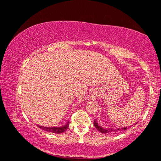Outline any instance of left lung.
<instances>
[{"label":"left lung","instance_id":"obj_1","mask_svg":"<svg viewBox=\"0 0 161 161\" xmlns=\"http://www.w3.org/2000/svg\"><path fill=\"white\" fill-rule=\"evenodd\" d=\"M94 126H95V128L97 129L98 131H100V132H101L103 134H107V133H111V132H116V131H123V130H126V127H124V128H121V129H104L103 128V127L100 126L99 124H97V122L96 120L94 121Z\"/></svg>","mask_w":161,"mask_h":161}]
</instances>
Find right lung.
Here are the masks:
<instances>
[{
  "label": "right lung",
  "instance_id": "1",
  "mask_svg": "<svg viewBox=\"0 0 161 161\" xmlns=\"http://www.w3.org/2000/svg\"><path fill=\"white\" fill-rule=\"evenodd\" d=\"M69 125V121L66 122V124L65 125H64L63 126H53V127H47V126H39L37 125L40 129H42V130L49 131V132H52V133H56V134H61L65 131L67 129H68Z\"/></svg>",
  "mask_w": 161,
  "mask_h": 161
}]
</instances>
